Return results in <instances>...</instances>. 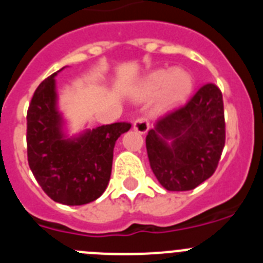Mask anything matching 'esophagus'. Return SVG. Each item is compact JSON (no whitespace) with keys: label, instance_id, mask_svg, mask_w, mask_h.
<instances>
[{"label":"esophagus","instance_id":"esophagus-1","mask_svg":"<svg viewBox=\"0 0 263 263\" xmlns=\"http://www.w3.org/2000/svg\"><path fill=\"white\" fill-rule=\"evenodd\" d=\"M133 127L136 132H138V133L145 134L146 132L148 130V127H150V125H148V121L146 120L145 117H142V116H138V117L134 120Z\"/></svg>","mask_w":263,"mask_h":263}]
</instances>
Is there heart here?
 Masks as SVG:
<instances>
[{"instance_id":"heart-1","label":"heart","mask_w":263,"mask_h":263,"mask_svg":"<svg viewBox=\"0 0 263 263\" xmlns=\"http://www.w3.org/2000/svg\"><path fill=\"white\" fill-rule=\"evenodd\" d=\"M194 88V80L183 69H159L146 78L142 84L143 96H155L160 92L162 106L183 103Z\"/></svg>"}]
</instances>
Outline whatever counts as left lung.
<instances>
[{"instance_id": "8db88e82", "label": "left lung", "mask_w": 263, "mask_h": 263, "mask_svg": "<svg viewBox=\"0 0 263 263\" xmlns=\"http://www.w3.org/2000/svg\"><path fill=\"white\" fill-rule=\"evenodd\" d=\"M171 139L173 142L166 141ZM225 146L224 101L206 83L183 105L159 116L146 136L153 173L167 191H190L213 175Z\"/></svg>"}]
</instances>
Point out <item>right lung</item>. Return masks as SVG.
Here are the masks:
<instances>
[{
	"label": "right lung",
	"instance_id": "1",
	"mask_svg": "<svg viewBox=\"0 0 263 263\" xmlns=\"http://www.w3.org/2000/svg\"><path fill=\"white\" fill-rule=\"evenodd\" d=\"M55 75L39 84L27 109V162L36 182L53 201L83 205L104 194L116 141L132 125H103L76 139H66L57 110Z\"/></svg>",
	"mask_w": 263,
	"mask_h": 263
}]
</instances>
